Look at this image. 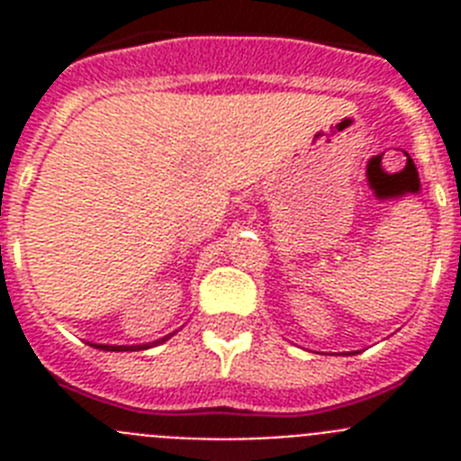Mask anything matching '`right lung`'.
Segmentation results:
<instances>
[{
  "mask_svg": "<svg viewBox=\"0 0 461 461\" xmlns=\"http://www.w3.org/2000/svg\"><path fill=\"white\" fill-rule=\"evenodd\" d=\"M166 339H168V337L154 341V344H161V341H166ZM148 346L149 344H145V346H104V344H99L96 348H104V351H140V348H148Z\"/></svg>",
  "mask_w": 461,
  "mask_h": 461,
  "instance_id": "add662e5",
  "label": "right lung"
}]
</instances>
